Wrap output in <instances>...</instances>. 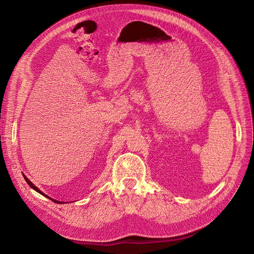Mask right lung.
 <instances>
[{
    "instance_id": "right-lung-1",
    "label": "right lung",
    "mask_w": 254,
    "mask_h": 254,
    "mask_svg": "<svg viewBox=\"0 0 254 254\" xmlns=\"http://www.w3.org/2000/svg\"><path fill=\"white\" fill-rule=\"evenodd\" d=\"M23 178H25V180H26V181H27V183H28V184H29V186H30V187H31V188H33V189H34V190H36V191H37V192H39V193H40V194H42V195H44V196H46V197H48V196H47V195H45V194H44V193H42V191H40V190H39V189H38V188H37V187H36V186H34V185H33V183H32V182H31V181H29V180H28V178H27V177H25V176H23ZM48 198H51V197H48ZM51 199H52V200H53V201H55V202H57V203H61V201H59V200H56V199H53V198H51Z\"/></svg>"
}]
</instances>
